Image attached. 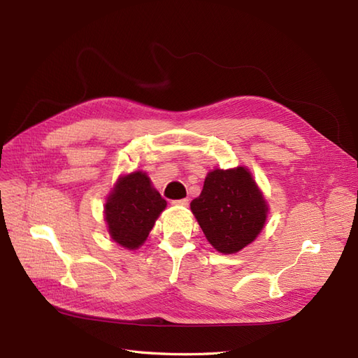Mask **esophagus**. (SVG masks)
<instances>
[{"label":"esophagus","instance_id":"34e87169","mask_svg":"<svg viewBox=\"0 0 358 358\" xmlns=\"http://www.w3.org/2000/svg\"><path fill=\"white\" fill-rule=\"evenodd\" d=\"M171 204H173V206H183V208H185V206H188V200H187V199L173 200V201H171Z\"/></svg>","mask_w":358,"mask_h":358}]
</instances>
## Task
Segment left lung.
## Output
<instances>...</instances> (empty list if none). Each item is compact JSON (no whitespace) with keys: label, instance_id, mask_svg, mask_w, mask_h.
<instances>
[{"label":"left lung","instance_id":"left-lung-1","mask_svg":"<svg viewBox=\"0 0 358 358\" xmlns=\"http://www.w3.org/2000/svg\"><path fill=\"white\" fill-rule=\"evenodd\" d=\"M191 210L216 251L234 254L263 230L267 204L251 173L237 167L210 171Z\"/></svg>","mask_w":358,"mask_h":358}]
</instances>
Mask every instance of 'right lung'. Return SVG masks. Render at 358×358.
<instances>
[{
  "label": "right lung",
  "mask_w": 358,
  "mask_h": 358,
  "mask_svg": "<svg viewBox=\"0 0 358 358\" xmlns=\"http://www.w3.org/2000/svg\"><path fill=\"white\" fill-rule=\"evenodd\" d=\"M166 206L167 201L150 185L146 173L136 171L121 178L106 203V222L112 239L128 249L138 248Z\"/></svg>",
  "instance_id": "obj_1"
}]
</instances>
